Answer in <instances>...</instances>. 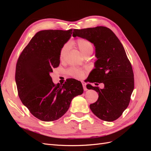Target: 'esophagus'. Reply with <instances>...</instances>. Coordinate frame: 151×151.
<instances>
[{"instance_id":"34e87169","label":"esophagus","mask_w":151,"mask_h":151,"mask_svg":"<svg viewBox=\"0 0 151 151\" xmlns=\"http://www.w3.org/2000/svg\"><path fill=\"white\" fill-rule=\"evenodd\" d=\"M82 84H83V86L84 90V91H86V90H87V88H86V84L84 83H83Z\"/></svg>"}]
</instances>
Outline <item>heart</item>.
Returning <instances> with one entry per match:
<instances>
[{
	"label": "heart",
	"instance_id": "b5f03b06",
	"mask_svg": "<svg viewBox=\"0 0 151 151\" xmlns=\"http://www.w3.org/2000/svg\"><path fill=\"white\" fill-rule=\"evenodd\" d=\"M72 44L76 46L84 56L87 53L93 52V46L92 43L86 39H83V38L78 39L76 41H75V42H72ZM68 49H69V45H68V44L67 43L65 44L62 47V48H61L60 51V60H63V59L64 58L66 54L68 52ZM68 73L71 76L76 77V78H79V79L82 78V77H83L84 76V72L83 70L79 69V68H71L70 69L68 70Z\"/></svg>",
	"mask_w": 151,
	"mask_h": 151
}]
</instances>
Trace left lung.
Returning a JSON list of instances; mask_svg holds the SVG:
<instances>
[{"label":"left lung","instance_id":"1","mask_svg":"<svg viewBox=\"0 0 151 151\" xmlns=\"http://www.w3.org/2000/svg\"><path fill=\"white\" fill-rule=\"evenodd\" d=\"M72 36L94 45L97 60L89 75V82L104 85L103 89H99L87 84V88L96 91L99 96L97 101L90 104L91 110L104 121L118 119L129 106L134 88L133 70L122 43L110 29L104 26L74 29Z\"/></svg>","mask_w":151,"mask_h":151}]
</instances>
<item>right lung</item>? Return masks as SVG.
<instances>
[{
  "label": "right lung",
  "instance_id": "1",
  "mask_svg": "<svg viewBox=\"0 0 151 151\" xmlns=\"http://www.w3.org/2000/svg\"><path fill=\"white\" fill-rule=\"evenodd\" d=\"M72 29L42 30L31 38L18 58L15 79L21 102L44 122L57 120L67 111L72 99L83 93L80 81L55 85L50 73L60 63V51Z\"/></svg>",
  "mask_w": 151,
  "mask_h": 151
}]
</instances>
